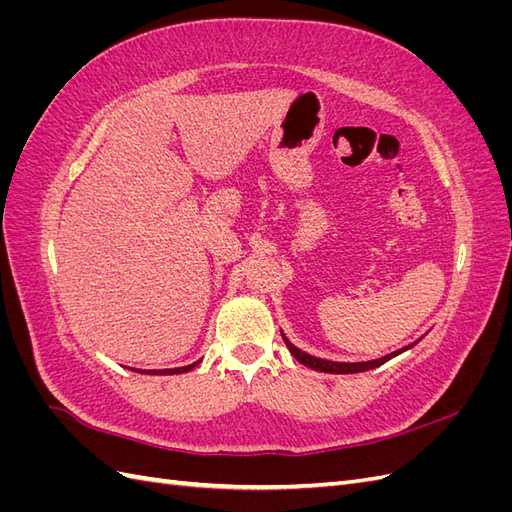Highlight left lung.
I'll list each match as a JSON object with an SVG mask.
<instances>
[{"label": "left lung", "instance_id": "obj_1", "mask_svg": "<svg viewBox=\"0 0 512 512\" xmlns=\"http://www.w3.org/2000/svg\"><path fill=\"white\" fill-rule=\"evenodd\" d=\"M282 337H284V335H282ZM284 342H286L290 354H292L294 359H297L301 365L312 367V369H316V371H324V374H359V371H367V369L380 367L382 363L393 359V356H397V354H401L404 350H408V348L414 346V344H410V346L401 348V350H397V352H391V354L382 356V359L367 361V363H335V361H327V359H318V356H312V354H307V352H303V350H299V348H294L286 337H284Z\"/></svg>", "mask_w": 512, "mask_h": 512}]
</instances>
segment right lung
<instances>
[{
    "label": "right lung",
    "instance_id": "obj_1",
    "mask_svg": "<svg viewBox=\"0 0 512 512\" xmlns=\"http://www.w3.org/2000/svg\"><path fill=\"white\" fill-rule=\"evenodd\" d=\"M198 365V361L196 363H192V365H185V367H175V369H151V371H143V374H183V371H190V369H194Z\"/></svg>",
    "mask_w": 512,
    "mask_h": 512
}]
</instances>
